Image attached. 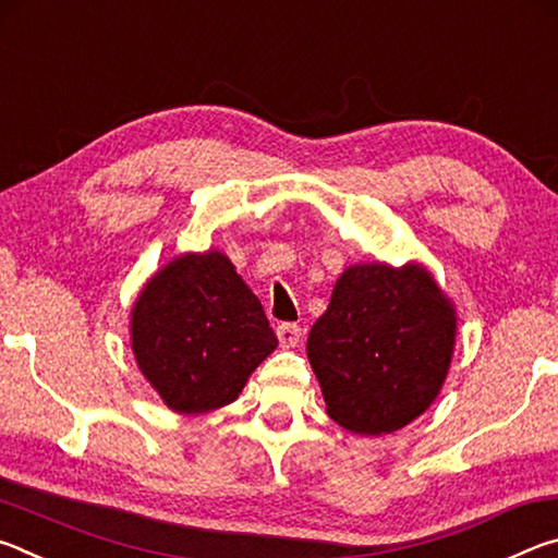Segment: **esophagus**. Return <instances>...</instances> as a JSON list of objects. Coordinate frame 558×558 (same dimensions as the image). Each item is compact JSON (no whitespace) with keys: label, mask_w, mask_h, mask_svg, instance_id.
<instances>
[{"label":"esophagus","mask_w":558,"mask_h":558,"mask_svg":"<svg viewBox=\"0 0 558 558\" xmlns=\"http://www.w3.org/2000/svg\"><path fill=\"white\" fill-rule=\"evenodd\" d=\"M276 335H278L280 347H298L302 339V327L295 323H282V325H278Z\"/></svg>","instance_id":"1"}]
</instances>
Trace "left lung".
Masks as SVG:
<instances>
[{
  "label": "left lung",
  "mask_w": 558,
  "mask_h": 558,
  "mask_svg": "<svg viewBox=\"0 0 558 558\" xmlns=\"http://www.w3.org/2000/svg\"><path fill=\"white\" fill-rule=\"evenodd\" d=\"M456 313L421 266H354L307 337L327 413L359 436L393 433L446 381Z\"/></svg>",
  "instance_id": "obj_1"
}]
</instances>
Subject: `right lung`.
<instances>
[{"label": "right lung", "mask_w": 558, "mask_h": 558, "mask_svg": "<svg viewBox=\"0 0 558 558\" xmlns=\"http://www.w3.org/2000/svg\"><path fill=\"white\" fill-rule=\"evenodd\" d=\"M276 347L258 298L216 251L169 263L132 310L140 369L179 413L231 403Z\"/></svg>", "instance_id": "1"}]
</instances>
